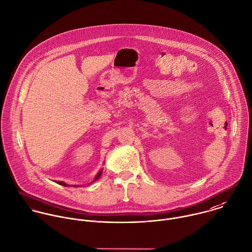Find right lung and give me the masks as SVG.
Masks as SVG:
<instances>
[{"label":"right lung","mask_w":252,"mask_h":252,"mask_svg":"<svg viewBox=\"0 0 252 252\" xmlns=\"http://www.w3.org/2000/svg\"><path fill=\"white\" fill-rule=\"evenodd\" d=\"M101 172H102V171L100 170V171H99V172L96 174V176L94 177V181H93V182L96 181V180H97V179L100 177V175H101ZM56 183H58V184H60V185H62V186H64V187H68V185H67V184H65V183H63V182H59V181H57ZM74 187H77V186H74Z\"/></svg>","instance_id":"1"}]
</instances>
